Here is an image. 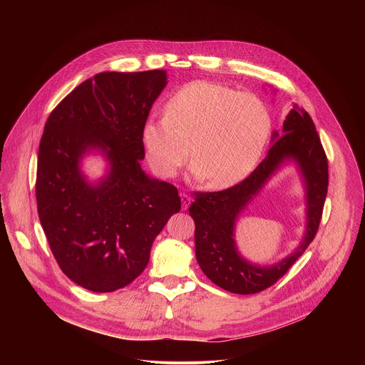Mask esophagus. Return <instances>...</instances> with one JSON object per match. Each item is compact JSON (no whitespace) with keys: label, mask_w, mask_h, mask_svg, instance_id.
I'll list each match as a JSON object with an SVG mask.
<instances>
[{"label":"esophagus","mask_w":365,"mask_h":365,"mask_svg":"<svg viewBox=\"0 0 365 365\" xmlns=\"http://www.w3.org/2000/svg\"><path fill=\"white\" fill-rule=\"evenodd\" d=\"M190 204H191V198H190V195H187V194H181V209L182 210H185V209L190 207Z\"/></svg>","instance_id":"obj_1"}]
</instances>
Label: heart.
Here are the masks:
<instances>
[{"label": "heart", "mask_w": 365, "mask_h": 365, "mask_svg": "<svg viewBox=\"0 0 365 365\" xmlns=\"http://www.w3.org/2000/svg\"><path fill=\"white\" fill-rule=\"evenodd\" d=\"M271 129L267 106L250 93L192 81L174 93L164 118H149L142 143L152 168L173 178L190 156L191 177L210 188H230L247 178L260 160Z\"/></svg>", "instance_id": "obj_1"}]
</instances>
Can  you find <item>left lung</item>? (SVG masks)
Segmentation results:
<instances>
[{"label": "left lung", "instance_id": "left-lung-1", "mask_svg": "<svg viewBox=\"0 0 365 365\" xmlns=\"http://www.w3.org/2000/svg\"><path fill=\"white\" fill-rule=\"evenodd\" d=\"M271 148L240 184L219 192H197L190 207L195 222V256L209 279L225 291L250 295L275 284L308 249L317 232L327 194V158L309 113L295 104L282 130L272 132ZM294 163L306 191V232L299 247L282 261L260 266L245 259L234 239L242 210L282 167Z\"/></svg>", "mask_w": 365, "mask_h": 365}]
</instances>
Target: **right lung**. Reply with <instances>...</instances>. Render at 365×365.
<instances>
[{
	"label": "right lung",
	"instance_id": "1",
	"mask_svg": "<svg viewBox=\"0 0 365 365\" xmlns=\"http://www.w3.org/2000/svg\"><path fill=\"white\" fill-rule=\"evenodd\" d=\"M167 86L165 70L104 71L53 109L39 145L36 202L61 271L93 292L126 287L146 268L152 245L181 209L174 185L142 168V126ZM107 171L90 182L82 161Z\"/></svg>",
	"mask_w": 365,
	"mask_h": 365
}]
</instances>
